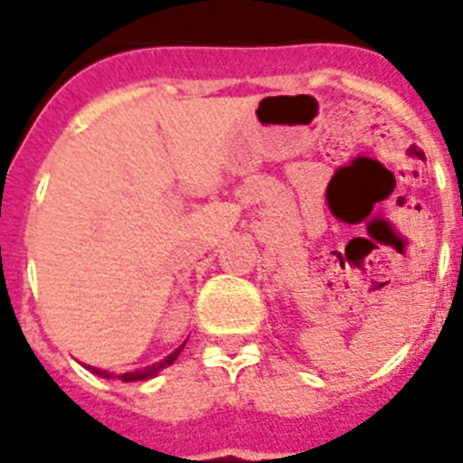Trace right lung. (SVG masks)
I'll return each mask as SVG.
<instances>
[{"label": "right lung", "mask_w": 463, "mask_h": 463, "mask_svg": "<svg viewBox=\"0 0 463 463\" xmlns=\"http://www.w3.org/2000/svg\"><path fill=\"white\" fill-rule=\"evenodd\" d=\"M180 351H182V348H180ZM180 351H175L173 355H167L165 360H160V363H156V365L146 367V370H137V373H125V374H119L118 380H122V382L148 380V377H154V374L158 373V370H163V367L173 365V363H175V358H177V355H180ZM89 370H93V373H96V374H103V377H112V374H108V373H105V370H96V367H90V365H89Z\"/></svg>", "instance_id": "add662e5"}]
</instances>
